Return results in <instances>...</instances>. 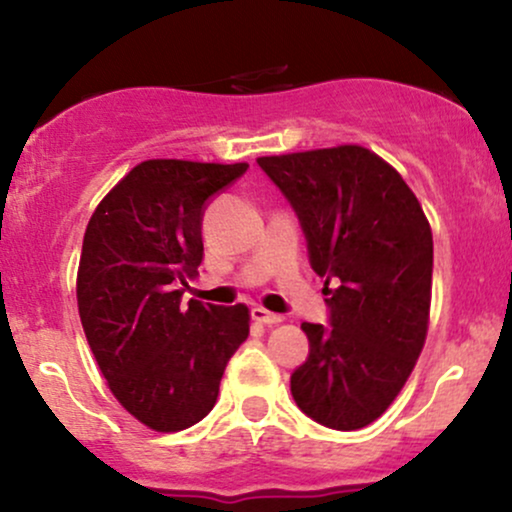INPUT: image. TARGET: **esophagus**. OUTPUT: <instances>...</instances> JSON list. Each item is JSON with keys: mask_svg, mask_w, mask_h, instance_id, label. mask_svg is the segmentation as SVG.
<instances>
[{"mask_svg": "<svg viewBox=\"0 0 512 512\" xmlns=\"http://www.w3.org/2000/svg\"><path fill=\"white\" fill-rule=\"evenodd\" d=\"M252 320L260 322V325H279V322H284V317L276 315V313H269L267 308H262V305H257V308H252Z\"/></svg>", "mask_w": 512, "mask_h": 512, "instance_id": "obj_1", "label": "esophagus"}]
</instances>
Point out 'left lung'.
<instances>
[{
  "label": "left lung",
  "mask_w": 512,
  "mask_h": 512,
  "mask_svg": "<svg viewBox=\"0 0 512 512\" xmlns=\"http://www.w3.org/2000/svg\"><path fill=\"white\" fill-rule=\"evenodd\" d=\"M257 163L296 209L330 305V325H301L310 354L291 395L317 424L356 431L395 402L424 349L431 223L402 175L358 144Z\"/></svg>",
  "instance_id": "1"
}]
</instances>
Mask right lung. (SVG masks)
Here are the masks:
<instances>
[{"label": "right lung", "mask_w": 512, "mask_h": 512, "mask_svg": "<svg viewBox=\"0 0 512 512\" xmlns=\"http://www.w3.org/2000/svg\"><path fill=\"white\" fill-rule=\"evenodd\" d=\"M248 163L151 158L101 199L86 226L76 303L110 392L151 431L195 426L219 397L250 310L182 303L204 255V202Z\"/></svg>", "instance_id": "right-lung-1"}]
</instances>
